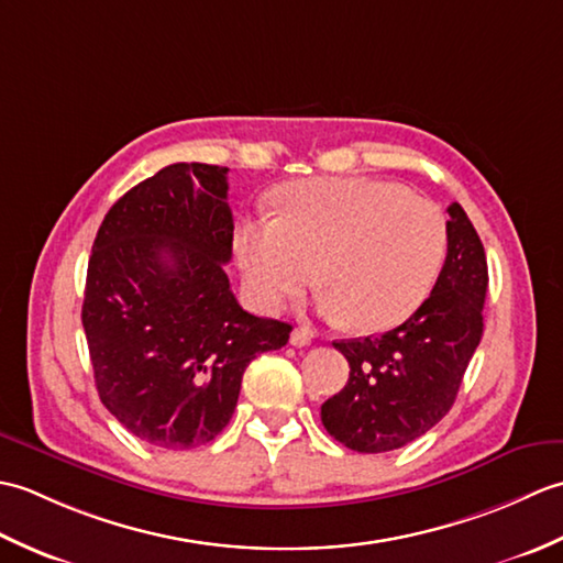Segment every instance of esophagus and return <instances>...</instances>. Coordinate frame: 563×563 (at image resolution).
Listing matches in <instances>:
<instances>
[{"label":"esophagus","instance_id":"obj_1","mask_svg":"<svg viewBox=\"0 0 563 563\" xmlns=\"http://www.w3.org/2000/svg\"><path fill=\"white\" fill-rule=\"evenodd\" d=\"M312 339H314V333L307 329H292V333H290V343L297 345V349H305V345L312 343Z\"/></svg>","mask_w":563,"mask_h":563}]
</instances>
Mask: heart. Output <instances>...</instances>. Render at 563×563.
Wrapping results in <instances>:
<instances>
[{"label":"heart","instance_id":"b5f03b06","mask_svg":"<svg viewBox=\"0 0 563 563\" xmlns=\"http://www.w3.org/2000/svg\"><path fill=\"white\" fill-rule=\"evenodd\" d=\"M283 212L242 220L234 251L261 309H278L317 280L321 309L355 331H387L433 290L448 254L445 214L399 184L327 176L292 184Z\"/></svg>","mask_w":563,"mask_h":563}]
</instances>
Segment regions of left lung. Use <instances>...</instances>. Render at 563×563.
Listing matches in <instances>:
<instances>
[{
  "label": "left lung",
  "instance_id": "1",
  "mask_svg": "<svg viewBox=\"0 0 563 563\" xmlns=\"http://www.w3.org/2000/svg\"><path fill=\"white\" fill-rule=\"evenodd\" d=\"M448 214V256L428 300L382 336L333 341L351 375L321 404V423L355 452H389L428 433L452 409L482 341L484 244L460 202Z\"/></svg>",
  "mask_w": 563,
  "mask_h": 563
}]
</instances>
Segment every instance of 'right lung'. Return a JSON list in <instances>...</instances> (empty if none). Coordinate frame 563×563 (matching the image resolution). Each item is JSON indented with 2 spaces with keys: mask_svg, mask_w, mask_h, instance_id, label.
<instances>
[{
  "mask_svg": "<svg viewBox=\"0 0 563 563\" xmlns=\"http://www.w3.org/2000/svg\"><path fill=\"white\" fill-rule=\"evenodd\" d=\"M227 166L178 162L113 202L93 239L81 324L99 397L142 442L190 450L230 423L249 363L292 327L230 290Z\"/></svg>",
  "mask_w": 563,
  "mask_h": 563,
  "instance_id": "1",
  "label": "right lung"
}]
</instances>
